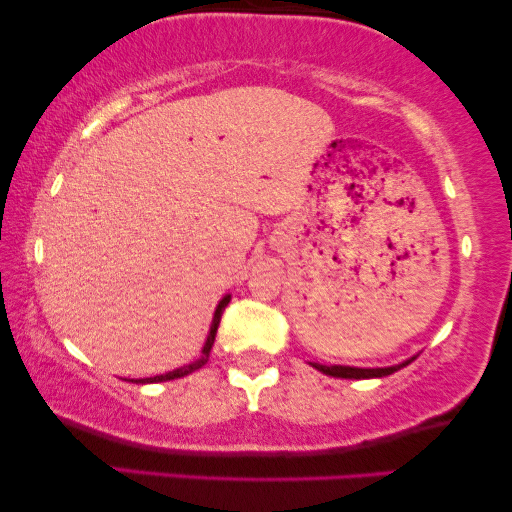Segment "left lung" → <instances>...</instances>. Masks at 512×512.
Segmentation results:
<instances>
[{
  "instance_id": "1",
  "label": "left lung",
  "mask_w": 512,
  "mask_h": 512,
  "mask_svg": "<svg viewBox=\"0 0 512 512\" xmlns=\"http://www.w3.org/2000/svg\"><path fill=\"white\" fill-rule=\"evenodd\" d=\"M410 361H415V356L405 359L396 366H387V368H356V366H321V363H312L319 373L331 375V377H342V380H370V377H387L396 370H401L403 366H408Z\"/></svg>"
}]
</instances>
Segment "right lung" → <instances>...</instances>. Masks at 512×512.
Listing matches in <instances>:
<instances>
[{
	"instance_id": "right-lung-1",
	"label": "right lung",
	"mask_w": 512,
	"mask_h": 512,
	"mask_svg": "<svg viewBox=\"0 0 512 512\" xmlns=\"http://www.w3.org/2000/svg\"><path fill=\"white\" fill-rule=\"evenodd\" d=\"M228 303H230V293H226V296H223V298L219 300V305H216V310H214V317H212V326H209L207 340H205V345H202V354H200V359H195V361H191V363H186V366H181V368H174V370H170V373H165V375H156V377H144V380H135V382H139V384H151V382H167V380H177V377H184V375H188V373H193V370H198V368L205 366V363L209 361V352H212V345H214L216 331H219V324H221V314H223V310H226V305H228Z\"/></svg>"
}]
</instances>
